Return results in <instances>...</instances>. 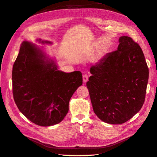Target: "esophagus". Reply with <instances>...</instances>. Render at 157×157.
I'll return each mask as SVG.
<instances>
[{
	"mask_svg": "<svg viewBox=\"0 0 157 157\" xmlns=\"http://www.w3.org/2000/svg\"><path fill=\"white\" fill-rule=\"evenodd\" d=\"M82 79H83L84 82H86L88 81V76L86 75H84L83 77H82Z\"/></svg>",
	"mask_w": 157,
	"mask_h": 157,
	"instance_id": "obj_1",
	"label": "esophagus"
}]
</instances>
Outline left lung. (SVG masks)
Instances as JSON below:
<instances>
[{
  "label": "left lung",
  "instance_id": "obj_1",
  "mask_svg": "<svg viewBox=\"0 0 157 157\" xmlns=\"http://www.w3.org/2000/svg\"><path fill=\"white\" fill-rule=\"evenodd\" d=\"M117 50L92 65L86 86L93 110L108 124H121L140 111L145 101L149 69L140 46L127 36Z\"/></svg>",
  "mask_w": 157,
  "mask_h": 157
}]
</instances>
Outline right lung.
Returning <instances> with one entry per match:
<instances>
[{"instance_id": "add662e5", "label": "right lung", "mask_w": 157, "mask_h": 157, "mask_svg": "<svg viewBox=\"0 0 157 157\" xmlns=\"http://www.w3.org/2000/svg\"><path fill=\"white\" fill-rule=\"evenodd\" d=\"M41 44L48 40L36 39ZM82 84L80 71L65 73L37 45L23 41L12 69L13 99L23 115L35 124H58L69 111L74 92Z\"/></svg>"}]
</instances>
